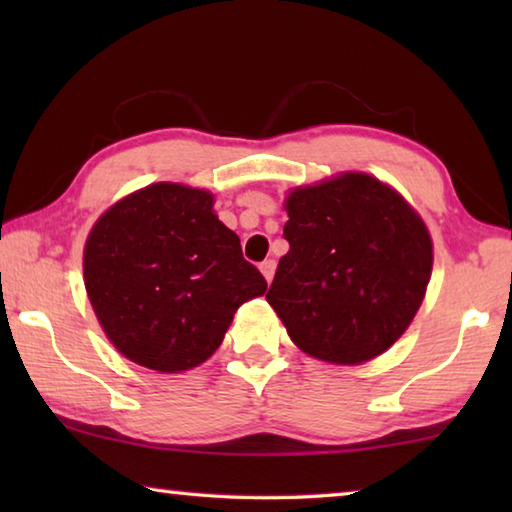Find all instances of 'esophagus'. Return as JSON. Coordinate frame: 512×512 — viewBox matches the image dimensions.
<instances>
[{
  "instance_id": "1",
  "label": "esophagus",
  "mask_w": 512,
  "mask_h": 512,
  "mask_svg": "<svg viewBox=\"0 0 512 512\" xmlns=\"http://www.w3.org/2000/svg\"><path fill=\"white\" fill-rule=\"evenodd\" d=\"M275 259H264L262 264H259V271L264 273V277H266V282H271L273 280V275H275Z\"/></svg>"
}]
</instances>
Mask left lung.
I'll use <instances>...</instances> for the list:
<instances>
[{
	"mask_svg": "<svg viewBox=\"0 0 512 512\" xmlns=\"http://www.w3.org/2000/svg\"><path fill=\"white\" fill-rule=\"evenodd\" d=\"M268 305L302 352L361 363L400 339L431 277V239L413 207L366 173H343L287 198Z\"/></svg>",
	"mask_w": 512,
	"mask_h": 512,
	"instance_id": "left-lung-1",
	"label": "left lung"
}]
</instances>
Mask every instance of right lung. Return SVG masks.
Returning <instances> with one entry per match:
<instances>
[{"label": "right lung", "mask_w": 512, "mask_h": 512, "mask_svg": "<svg viewBox=\"0 0 512 512\" xmlns=\"http://www.w3.org/2000/svg\"><path fill=\"white\" fill-rule=\"evenodd\" d=\"M103 332L135 363L189 370L212 357L235 311L266 280L203 189L158 183L101 216L83 255Z\"/></svg>", "instance_id": "1"}]
</instances>
